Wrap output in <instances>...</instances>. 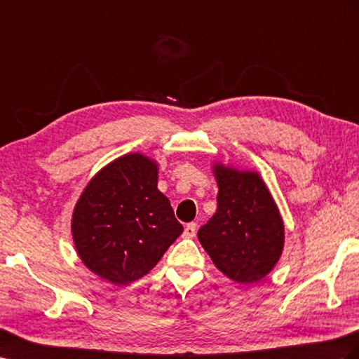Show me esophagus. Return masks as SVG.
Returning a JSON list of instances; mask_svg holds the SVG:
<instances>
[{
    "label": "esophagus",
    "instance_id": "esophagus-1",
    "mask_svg": "<svg viewBox=\"0 0 359 359\" xmlns=\"http://www.w3.org/2000/svg\"><path fill=\"white\" fill-rule=\"evenodd\" d=\"M196 234V224L195 222H191V224H187L186 228H184V232H182V237L184 238H193Z\"/></svg>",
    "mask_w": 359,
    "mask_h": 359
}]
</instances>
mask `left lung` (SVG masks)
<instances>
[{
  "label": "left lung",
  "instance_id": "8db88e82",
  "mask_svg": "<svg viewBox=\"0 0 359 359\" xmlns=\"http://www.w3.org/2000/svg\"><path fill=\"white\" fill-rule=\"evenodd\" d=\"M217 210L198 231L212 263L238 284H254L275 267L284 248V224L257 172L215 164Z\"/></svg>",
  "mask_w": 359,
  "mask_h": 359
}]
</instances>
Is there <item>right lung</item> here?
I'll return each instance as SVG.
<instances>
[{
  "label": "right lung",
  "mask_w": 359,
  "mask_h": 359,
  "mask_svg": "<svg viewBox=\"0 0 359 359\" xmlns=\"http://www.w3.org/2000/svg\"><path fill=\"white\" fill-rule=\"evenodd\" d=\"M157 180L156 161L127 154L96 173L75 205L76 252L93 273L116 285L149 273L182 232Z\"/></svg>",
  "instance_id": "add662e5"
}]
</instances>
